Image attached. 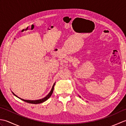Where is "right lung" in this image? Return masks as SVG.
<instances>
[{"label":"right lung","mask_w":126,"mask_h":126,"mask_svg":"<svg viewBox=\"0 0 126 126\" xmlns=\"http://www.w3.org/2000/svg\"><path fill=\"white\" fill-rule=\"evenodd\" d=\"M55 84V83H54V84L53 85L52 88V89H51V90L50 91V92L49 93V94H48V95L46 96V97H45L44 98H42V99H40V100H23V99L20 98H19V97H18V98H20V100H23V101H24L26 102L29 103H32V104H39V103H43V102H44V101H47V99L49 98L51 96L52 94V93H53V88H54ZM13 94H14L16 96H16V95L14 93H13Z\"/></svg>","instance_id":"obj_1"}]
</instances>
